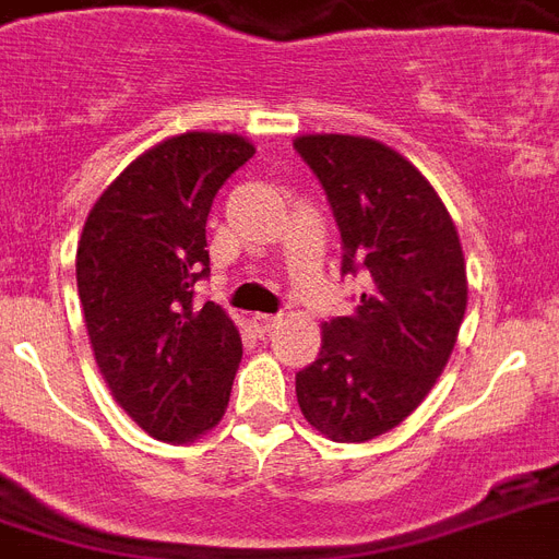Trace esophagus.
<instances>
[{"label": "esophagus", "mask_w": 559, "mask_h": 559, "mask_svg": "<svg viewBox=\"0 0 559 559\" xmlns=\"http://www.w3.org/2000/svg\"><path fill=\"white\" fill-rule=\"evenodd\" d=\"M251 325H254V331H261V334H270L272 328L278 325V317H272V313H254Z\"/></svg>", "instance_id": "obj_1"}]
</instances>
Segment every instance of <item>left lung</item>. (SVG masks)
I'll return each instance as SVG.
<instances>
[{"instance_id":"left-lung-1","label":"left lung","mask_w":559,"mask_h":559,"mask_svg":"<svg viewBox=\"0 0 559 559\" xmlns=\"http://www.w3.org/2000/svg\"><path fill=\"white\" fill-rule=\"evenodd\" d=\"M293 148L331 202L343 275H369L355 313L325 322L317 360L296 372L298 407L331 440H374L419 407L457 343V228L419 169L378 140L308 134Z\"/></svg>"}]
</instances>
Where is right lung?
Wrapping results in <instances>:
<instances>
[{"instance_id": "right-lung-1", "label": "right lung", "mask_w": 559, "mask_h": 559, "mask_svg": "<svg viewBox=\"0 0 559 559\" xmlns=\"http://www.w3.org/2000/svg\"><path fill=\"white\" fill-rule=\"evenodd\" d=\"M254 155L237 134L187 131L140 155L93 204L75 258L93 355L119 407L164 442L211 431L231 399L242 343L219 305H195L211 275L204 225Z\"/></svg>"}]
</instances>
